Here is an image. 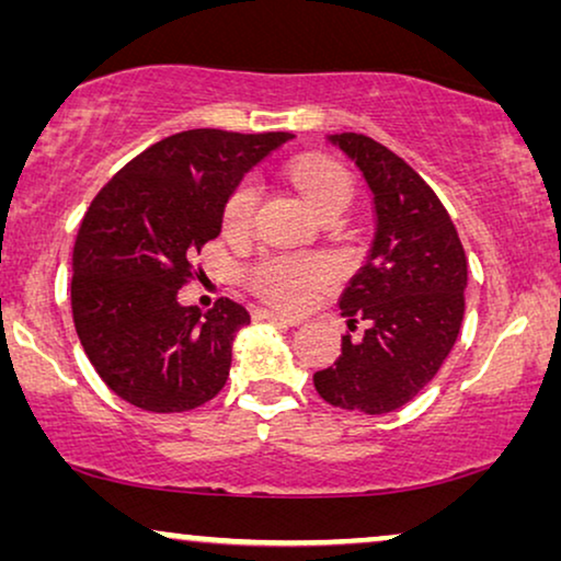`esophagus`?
Here are the masks:
<instances>
[{
	"instance_id": "1",
	"label": "esophagus",
	"mask_w": 561,
	"mask_h": 561,
	"mask_svg": "<svg viewBox=\"0 0 561 561\" xmlns=\"http://www.w3.org/2000/svg\"><path fill=\"white\" fill-rule=\"evenodd\" d=\"M257 319H265L271 321V324H280V327H298V319L283 317V313H273V311H257Z\"/></svg>"
}]
</instances>
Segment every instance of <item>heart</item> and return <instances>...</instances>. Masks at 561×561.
Instances as JSON below:
<instances>
[{
  "mask_svg": "<svg viewBox=\"0 0 561 561\" xmlns=\"http://www.w3.org/2000/svg\"><path fill=\"white\" fill-rule=\"evenodd\" d=\"M290 179L311 204V209L324 217L327 211L347 209L352 198V181L334 160L319 156H304L290 163ZM257 183L248 179L232 191L225 206V229L229 234L248 232L257 206ZM327 280V267L319 260L296 257H265L252 271V286L257 294L271 298L283 309H298L306 304L311 288Z\"/></svg>",
  "mask_w": 561,
  "mask_h": 561,
  "instance_id": "obj_1",
  "label": "heart"
}]
</instances>
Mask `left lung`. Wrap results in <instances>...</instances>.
I'll return each mask as SVG.
<instances>
[{
    "label": "left lung",
    "mask_w": 561,
    "mask_h": 561,
    "mask_svg": "<svg viewBox=\"0 0 561 561\" xmlns=\"http://www.w3.org/2000/svg\"><path fill=\"white\" fill-rule=\"evenodd\" d=\"M355 160L373 194L375 237L340 298L342 355L313 373L317 393L344 411L380 416L424 390L455 347L465 317L467 257L447 209L426 181L386 145L357 133L329 135Z\"/></svg>",
    "instance_id": "1"
}]
</instances>
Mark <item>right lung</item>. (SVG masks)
<instances>
[{
  "mask_svg": "<svg viewBox=\"0 0 561 561\" xmlns=\"http://www.w3.org/2000/svg\"><path fill=\"white\" fill-rule=\"evenodd\" d=\"M290 133L188 129L129 160L91 202L73 244L71 309L89 363L122 401L152 413L225 388L244 306H181L191 257L221 232L227 198Z\"/></svg>",
  "mask_w": 561,
  "mask_h": 561,
  "instance_id": "right-lung-1",
  "label": "right lung"
}]
</instances>
